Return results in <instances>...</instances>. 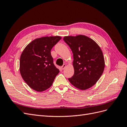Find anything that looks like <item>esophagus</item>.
<instances>
[{
	"label": "esophagus",
	"instance_id": "esophagus-1",
	"mask_svg": "<svg viewBox=\"0 0 127 127\" xmlns=\"http://www.w3.org/2000/svg\"><path fill=\"white\" fill-rule=\"evenodd\" d=\"M66 64H64L62 66H61V68H62V69H64L66 68Z\"/></svg>",
	"mask_w": 127,
	"mask_h": 127
}]
</instances>
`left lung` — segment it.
Returning a JSON list of instances; mask_svg holds the SVG:
<instances>
[{
  "instance_id": "left-lung-1",
  "label": "left lung",
  "mask_w": 127,
  "mask_h": 127,
  "mask_svg": "<svg viewBox=\"0 0 127 127\" xmlns=\"http://www.w3.org/2000/svg\"><path fill=\"white\" fill-rule=\"evenodd\" d=\"M63 39L74 57V74L69 81L79 90L88 89L96 83L104 69L102 51L93 40L85 35L66 36Z\"/></svg>"
}]
</instances>
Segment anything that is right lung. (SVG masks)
Segmentation results:
<instances>
[{"label":"right lung","instance_id":"obj_1","mask_svg":"<svg viewBox=\"0 0 127 127\" xmlns=\"http://www.w3.org/2000/svg\"><path fill=\"white\" fill-rule=\"evenodd\" d=\"M61 39L44 36L33 40L23 51L20 71L25 82L33 90L43 92L50 87L59 70L53 64L51 50Z\"/></svg>","mask_w":127,"mask_h":127}]
</instances>
